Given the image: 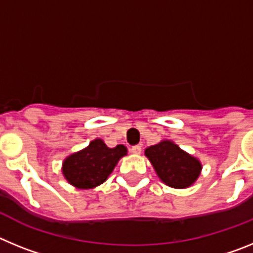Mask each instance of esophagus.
Here are the masks:
<instances>
[{
	"label": "esophagus",
	"mask_w": 253,
	"mask_h": 253,
	"mask_svg": "<svg viewBox=\"0 0 253 253\" xmlns=\"http://www.w3.org/2000/svg\"><path fill=\"white\" fill-rule=\"evenodd\" d=\"M130 152L134 154H140V152H142V147H140L139 144H137V146H133L130 148Z\"/></svg>",
	"instance_id": "34e87169"
}]
</instances>
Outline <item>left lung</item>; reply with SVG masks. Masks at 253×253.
I'll return each instance as SVG.
<instances>
[{
	"label": "left lung",
	"instance_id": "obj_1",
	"mask_svg": "<svg viewBox=\"0 0 253 253\" xmlns=\"http://www.w3.org/2000/svg\"><path fill=\"white\" fill-rule=\"evenodd\" d=\"M146 156L161 180L171 187L184 189L190 186L200 175V162L169 140L147 148Z\"/></svg>",
	"mask_w": 253,
	"mask_h": 253
}]
</instances>
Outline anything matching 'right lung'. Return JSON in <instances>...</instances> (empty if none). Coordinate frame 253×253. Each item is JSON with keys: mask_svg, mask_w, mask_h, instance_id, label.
I'll return each instance as SVG.
<instances>
[{"mask_svg": "<svg viewBox=\"0 0 253 253\" xmlns=\"http://www.w3.org/2000/svg\"><path fill=\"white\" fill-rule=\"evenodd\" d=\"M125 154L126 148L123 144L109 148L101 139H95L87 148L64 161V177L69 184L80 189L95 187L106 180L118 161Z\"/></svg>", "mask_w": 253, "mask_h": 253, "instance_id": "1", "label": "right lung"}]
</instances>
